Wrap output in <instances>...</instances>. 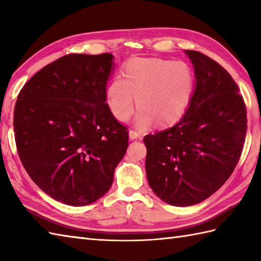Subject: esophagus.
I'll return each mask as SVG.
<instances>
[{
  "instance_id": "34e87169",
  "label": "esophagus",
  "mask_w": 261,
  "mask_h": 261,
  "mask_svg": "<svg viewBox=\"0 0 261 261\" xmlns=\"http://www.w3.org/2000/svg\"><path fill=\"white\" fill-rule=\"evenodd\" d=\"M129 137H130L131 140H136V139H139L140 134L136 130H130L129 131Z\"/></svg>"
}]
</instances>
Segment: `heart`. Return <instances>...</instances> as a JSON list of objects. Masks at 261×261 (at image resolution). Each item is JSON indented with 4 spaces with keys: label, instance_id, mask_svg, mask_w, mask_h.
Masks as SVG:
<instances>
[{
    "label": "heart",
    "instance_id": "b5f03b06",
    "mask_svg": "<svg viewBox=\"0 0 261 261\" xmlns=\"http://www.w3.org/2000/svg\"><path fill=\"white\" fill-rule=\"evenodd\" d=\"M194 88L191 66L181 60L135 58L124 66L123 77L115 76L107 90V103L114 118L125 122L135 110L137 124H171L184 114Z\"/></svg>",
    "mask_w": 261,
    "mask_h": 261
}]
</instances>
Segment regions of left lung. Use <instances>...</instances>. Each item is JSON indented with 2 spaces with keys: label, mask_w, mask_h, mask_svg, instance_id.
<instances>
[{
  "label": "left lung",
  "mask_w": 261,
  "mask_h": 261,
  "mask_svg": "<svg viewBox=\"0 0 261 261\" xmlns=\"http://www.w3.org/2000/svg\"><path fill=\"white\" fill-rule=\"evenodd\" d=\"M195 69V91L179 122L147 135L146 171L151 190L174 206L212 195L233 173L247 132L239 87L215 60L186 50Z\"/></svg>",
  "instance_id": "1"
}]
</instances>
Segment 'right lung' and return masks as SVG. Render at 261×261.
<instances>
[{"instance_id": "add662e5", "label": "right lung", "mask_w": 261, "mask_h": 261, "mask_svg": "<svg viewBox=\"0 0 261 261\" xmlns=\"http://www.w3.org/2000/svg\"><path fill=\"white\" fill-rule=\"evenodd\" d=\"M111 54H69L20 91L14 138L22 165L49 196L84 206L107 193L129 146L126 126L108 107Z\"/></svg>"}]
</instances>
